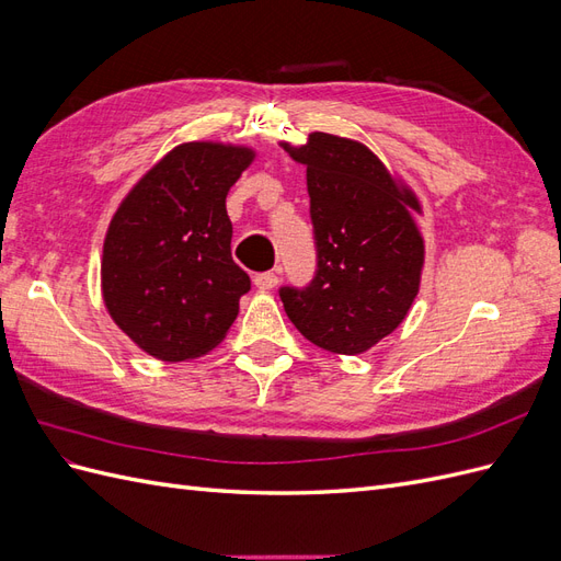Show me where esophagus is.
I'll list each match as a JSON object with an SVG mask.
<instances>
[{
  "instance_id": "esophagus-1",
  "label": "esophagus",
  "mask_w": 561,
  "mask_h": 561,
  "mask_svg": "<svg viewBox=\"0 0 561 561\" xmlns=\"http://www.w3.org/2000/svg\"><path fill=\"white\" fill-rule=\"evenodd\" d=\"M254 285L262 287V290H271V287L278 285V274H274V271H262V274H254Z\"/></svg>"
}]
</instances>
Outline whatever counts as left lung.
I'll return each instance as SVG.
<instances>
[{"label":"left lung","instance_id":"1","mask_svg":"<svg viewBox=\"0 0 561 561\" xmlns=\"http://www.w3.org/2000/svg\"><path fill=\"white\" fill-rule=\"evenodd\" d=\"M283 147L307 165L318 252L307 285L278 290L285 313L316 346L363 353L400 325L419 293L423 239L410 215L419 201L360 142L311 133L307 147Z\"/></svg>","mask_w":561,"mask_h":561}]
</instances>
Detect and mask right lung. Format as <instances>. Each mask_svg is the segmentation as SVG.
<instances>
[{
    "label": "right lung",
    "instance_id": "obj_1",
    "mask_svg": "<svg viewBox=\"0 0 561 561\" xmlns=\"http://www.w3.org/2000/svg\"><path fill=\"white\" fill-rule=\"evenodd\" d=\"M252 157L245 147L180 145L112 217L100 268L107 311L159 360L208 353L239 316L250 276L231 257L227 194Z\"/></svg>",
    "mask_w": 561,
    "mask_h": 561
}]
</instances>
